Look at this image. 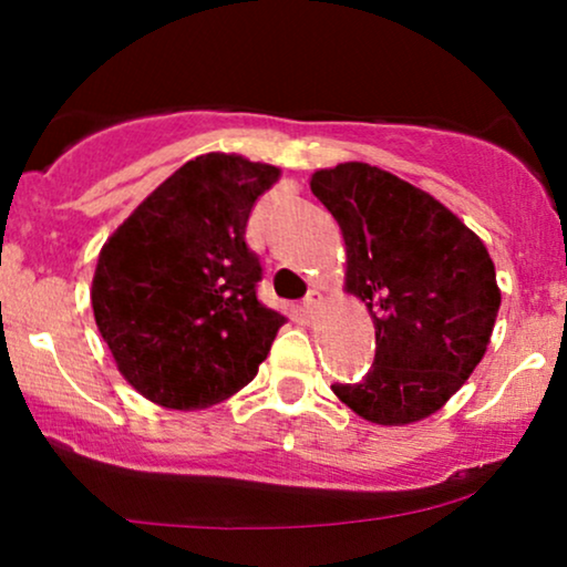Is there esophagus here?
Segmentation results:
<instances>
[{
	"label": "esophagus",
	"instance_id": "esophagus-1",
	"mask_svg": "<svg viewBox=\"0 0 567 567\" xmlns=\"http://www.w3.org/2000/svg\"><path fill=\"white\" fill-rule=\"evenodd\" d=\"M318 305H320V291H310V295H307L305 302H302V312H305V316H312Z\"/></svg>",
	"mask_w": 567,
	"mask_h": 567
}]
</instances>
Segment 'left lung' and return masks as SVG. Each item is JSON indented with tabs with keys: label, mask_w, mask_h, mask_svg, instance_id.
<instances>
[{
	"label": "left lung",
	"mask_w": 567,
	"mask_h": 567,
	"mask_svg": "<svg viewBox=\"0 0 567 567\" xmlns=\"http://www.w3.org/2000/svg\"><path fill=\"white\" fill-rule=\"evenodd\" d=\"M310 188L344 236V289L375 326L373 368L333 394L370 423L423 421L486 354L502 302L492 257L452 209L375 165L316 171Z\"/></svg>",
	"instance_id": "1"
}]
</instances>
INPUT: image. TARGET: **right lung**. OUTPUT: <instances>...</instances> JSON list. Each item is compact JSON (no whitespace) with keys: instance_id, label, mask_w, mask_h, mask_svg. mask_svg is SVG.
Listing matches in <instances>:
<instances>
[{"instance_id":"right-lung-1","label":"right lung","mask_w":567,"mask_h":567,"mask_svg":"<svg viewBox=\"0 0 567 567\" xmlns=\"http://www.w3.org/2000/svg\"><path fill=\"white\" fill-rule=\"evenodd\" d=\"M276 165L209 152L188 159L104 241L91 307L123 379L167 410L228 400L268 358L281 312L257 299L247 247Z\"/></svg>"}]
</instances>
